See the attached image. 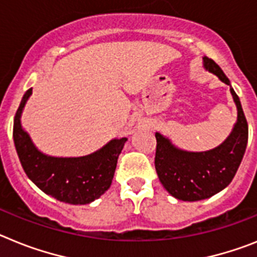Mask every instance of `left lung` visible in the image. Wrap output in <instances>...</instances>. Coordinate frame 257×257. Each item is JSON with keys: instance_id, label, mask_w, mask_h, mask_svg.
<instances>
[{"instance_id": "1", "label": "left lung", "mask_w": 257, "mask_h": 257, "mask_svg": "<svg viewBox=\"0 0 257 257\" xmlns=\"http://www.w3.org/2000/svg\"><path fill=\"white\" fill-rule=\"evenodd\" d=\"M203 67L230 86L238 116L229 137L208 151L182 150L166 136L155 133V169L160 182L176 199L196 202L224 190L235 176L248 141V125L239 98L222 70L209 58H203Z\"/></svg>"}]
</instances>
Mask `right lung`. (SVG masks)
Listing matches in <instances>:
<instances>
[{"mask_svg":"<svg viewBox=\"0 0 257 257\" xmlns=\"http://www.w3.org/2000/svg\"><path fill=\"white\" fill-rule=\"evenodd\" d=\"M32 88L22 98L14 117L15 149L28 178L48 195L68 204H89L108 190L117 158L126 138H113L103 147L85 156L63 158L40 151L22 126V113Z\"/></svg>","mask_w":257,"mask_h":257,"instance_id":"right-lung-1","label":"right lung"}]
</instances>
